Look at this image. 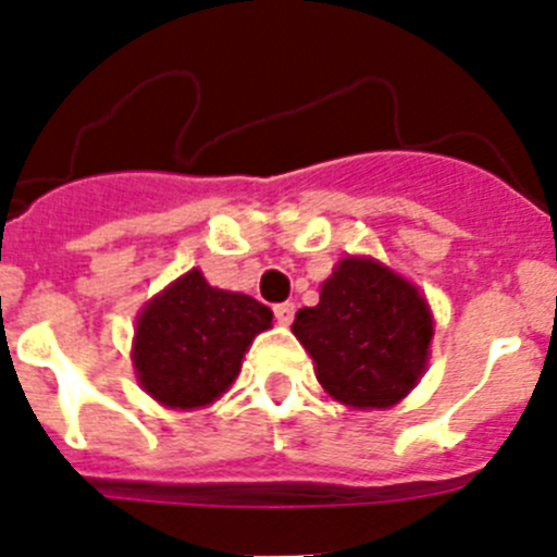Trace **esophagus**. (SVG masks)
<instances>
[{
	"label": "esophagus",
	"mask_w": 557,
	"mask_h": 557,
	"mask_svg": "<svg viewBox=\"0 0 557 557\" xmlns=\"http://www.w3.org/2000/svg\"><path fill=\"white\" fill-rule=\"evenodd\" d=\"M273 314H275V323L289 326V323H293V318H295V307H293V304H275Z\"/></svg>",
	"instance_id": "esophagus-1"
}]
</instances>
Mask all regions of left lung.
Masks as SVG:
<instances>
[{"label":"left lung","instance_id":"8db88e82","mask_svg":"<svg viewBox=\"0 0 557 557\" xmlns=\"http://www.w3.org/2000/svg\"><path fill=\"white\" fill-rule=\"evenodd\" d=\"M293 334L334 401L387 410L424 376L435 318L410 278L373 256H343L321 301L298 309Z\"/></svg>","mask_w":557,"mask_h":557}]
</instances>
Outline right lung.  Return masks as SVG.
<instances>
[{
  "label": "right lung",
  "mask_w": 557,
  "mask_h": 557,
  "mask_svg": "<svg viewBox=\"0 0 557 557\" xmlns=\"http://www.w3.org/2000/svg\"><path fill=\"white\" fill-rule=\"evenodd\" d=\"M270 326V307L245 293L211 287L191 268L152 295L136 318V379L161 407L203 410L234 385L245 351Z\"/></svg>",
  "instance_id": "add662e5"
}]
</instances>
